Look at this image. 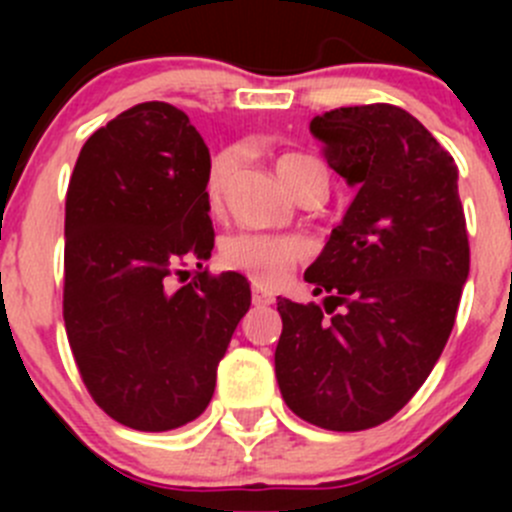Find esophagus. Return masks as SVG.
Returning a JSON list of instances; mask_svg holds the SVG:
<instances>
[{
  "instance_id": "esophagus-1",
  "label": "esophagus",
  "mask_w": 512,
  "mask_h": 512,
  "mask_svg": "<svg viewBox=\"0 0 512 512\" xmlns=\"http://www.w3.org/2000/svg\"><path fill=\"white\" fill-rule=\"evenodd\" d=\"M272 302H275V294H272L270 289H265L260 285L252 287V304H255V307H267V304H272Z\"/></svg>"
}]
</instances>
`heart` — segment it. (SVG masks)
<instances>
[{
	"label": "heart",
	"instance_id": "b5f03b06",
	"mask_svg": "<svg viewBox=\"0 0 512 512\" xmlns=\"http://www.w3.org/2000/svg\"><path fill=\"white\" fill-rule=\"evenodd\" d=\"M275 170L289 193H294V188L302 180L312 178V175L324 178L322 163L302 151L280 153L275 160ZM232 173H235V153H218L213 158V163H210L208 185H205V190H208V203L213 205V210L223 205V195ZM220 257H223V262L230 270L242 272V275L260 282V285H280L304 257V247L294 237L240 232V235L227 237L223 245H220Z\"/></svg>",
	"mask_w": 512,
	"mask_h": 512
}]
</instances>
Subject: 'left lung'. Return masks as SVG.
I'll list each match as a JSON object with an SVG mask.
<instances>
[{"instance_id":"1","label":"left lung","mask_w":512,"mask_h":512,"mask_svg":"<svg viewBox=\"0 0 512 512\" xmlns=\"http://www.w3.org/2000/svg\"><path fill=\"white\" fill-rule=\"evenodd\" d=\"M329 168L356 190L304 272L324 307L277 297L282 399L327 431H364L399 414L451 337L471 270L453 156L391 103L314 116Z\"/></svg>"}]
</instances>
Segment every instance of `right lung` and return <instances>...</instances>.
Here are the masks:
<instances>
[{"instance_id":"1","label":"right lung","mask_w":512,"mask_h":512,"mask_svg":"<svg viewBox=\"0 0 512 512\" xmlns=\"http://www.w3.org/2000/svg\"><path fill=\"white\" fill-rule=\"evenodd\" d=\"M208 170L190 118L146 101L91 133L66 190V337L91 399L136 431H170L208 409L250 309L245 277L203 267L215 245ZM173 276L189 285L173 288Z\"/></svg>"}]
</instances>
